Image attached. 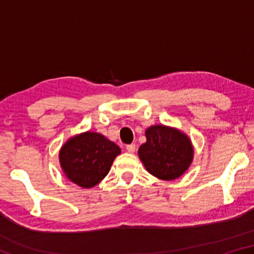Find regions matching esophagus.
<instances>
[{"instance_id":"esophagus-1","label":"esophagus","mask_w":254,"mask_h":254,"mask_svg":"<svg viewBox=\"0 0 254 254\" xmlns=\"http://www.w3.org/2000/svg\"><path fill=\"white\" fill-rule=\"evenodd\" d=\"M126 149H127V152H130V153H133L135 151V144L134 143H131V144H127V147H126Z\"/></svg>"}]
</instances>
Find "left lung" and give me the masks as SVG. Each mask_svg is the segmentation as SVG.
<instances>
[{
    "mask_svg": "<svg viewBox=\"0 0 254 254\" xmlns=\"http://www.w3.org/2000/svg\"><path fill=\"white\" fill-rule=\"evenodd\" d=\"M147 142L139 148V157L150 174L162 180H174L188 169L192 147L188 137L175 128L154 126L145 131Z\"/></svg>",
    "mask_w": 254,
    "mask_h": 254,
    "instance_id": "obj_1",
    "label": "left lung"
}]
</instances>
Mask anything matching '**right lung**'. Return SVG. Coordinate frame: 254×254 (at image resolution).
Masks as SVG:
<instances>
[{"mask_svg":"<svg viewBox=\"0 0 254 254\" xmlns=\"http://www.w3.org/2000/svg\"><path fill=\"white\" fill-rule=\"evenodd\" d=\"M121 150L104 135L86 132L71 137L60 150V165L68 179L80 187L91 188L109 174Z\"/></svg>","mask_w":254,"mask_h":254,"instance_id":"add662e5","label":"right lung"}]
</instances>
